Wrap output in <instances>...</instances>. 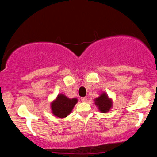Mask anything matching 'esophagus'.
I'll return each instance as SVG.
<instances>
[{
	"mask_svg": "<svg viewBox=\"0 0 157 157\" xmlns=\"http://www.w3.org/2000/svg\"><path fill=\"white\" fill-rule=\"evenodd\" d=\"M86 100H87V98L86 97H82V98H81V101H82V102H86Z\"/></svg>",
	"mask_w": 157,
	"mask_h": 157,
	"instance_id": "1",
	"label": "esophagus"
}]
</instances>
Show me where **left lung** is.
<instances>
[{"mask_svg":"<svg viewBox=\"0 0 157 157\" xmlns=\"http://www.w3.org/2000/svg\"><path fill=\"white\" fill-rule=\"evenodd\" d=\"M95 105L98 107L99 110L103 113L109 111L112 106L111 100L109 99L108 96L105 94H102L100 97L97 98L95 100Z\"/></svg>","mask_w":157,"mask_h":157,"instance_id":"left-lung-1","label":"left lung"}]
</instances>
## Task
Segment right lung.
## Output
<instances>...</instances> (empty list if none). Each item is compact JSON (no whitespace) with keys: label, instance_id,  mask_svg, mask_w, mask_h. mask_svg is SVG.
<instances>
[{"label":"right lung","instance_id":"add662e5","mask_svg":"<svg viewBox=\"0 0 157 157\" xmlns=\"http://www.w3.org/2000/svg\"><path fill=\"white\" fill-rule=\"evenodd\" d=\"M77 102L76 98L69 99L64 95L60 94L51 104L52 113L59 118H65L71 112Z\"/></svg>","mask_w":157,"mask_h":157}]
</instances>
